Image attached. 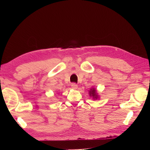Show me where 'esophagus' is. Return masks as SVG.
<instances>
[{"label": "esophagus", "mask_w": 150, "mask_h": 150, "mask_svg": "<svg viewBox=\"0 0 150 150\" xmlns=\"http://www.w3.org/2000/svg\"><path fill=\"white\" fill-rule=\"evenodd\" d=\"M71 88L73 89H77V88H78V85H77L75 83H73L71 84Z\"/></svg>", "instance_id": "1"}]
</instances>
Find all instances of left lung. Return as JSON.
<instances>
[{
    "instance_id": "obj_1",
    "label": "left lung",
    "mask_w": 150,
    "mask_h": 150,
    "mask_svg": "<svg viewBox=\"0 0 150 150\" xmlns=\"http://www.w3.org/2000/svg\"><path fill=\"white\" fill-rule=\"evenodd\" d=\"M89 95L91 98H92L94 100L99 98V95L98 94L96 88H91L89 91Z\"/></svg>"
}]
</instances>
